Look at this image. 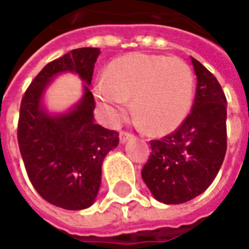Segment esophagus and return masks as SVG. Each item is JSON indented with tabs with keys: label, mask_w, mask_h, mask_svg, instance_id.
<instances>
[{
	"label": "esophagus",
	"mask_w": 249,
	"mask_h": 249,
	"mask_svg": "<svg viewBox=\"0 0 249 249\" xmlns=\"http://www.w3.org/2000/svg\"><path fill=\"white\" fill-rule=\"evenodd\" d=\"M132 138H133L132 133L125 132V131H121V132H120V142H121V143H125V142L129 141V139H132Z\"/></svg>",
	"instance_id": "34e87169"
}]
</instances>
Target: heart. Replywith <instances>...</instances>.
Listing matches in <instances>:
<instances>
[{
	"mask_svg": "<svg viewBox=\"0 0 249 249\" xmlns=\"http://www.w3.org/2000/svg\"><path fill=\"white\" fill-rule=\"evenodd\" d=\"M96 96L111 123L125 114L128 99L150 133L175 131L187 118L194 99V74L182 59L150 53H131L113 60Z\"/></svg>",
	"mask_w": 249,
	"mask_h": 249,
	"instance_id": "heart-1",
	"label": "heart"
}]
</instances>
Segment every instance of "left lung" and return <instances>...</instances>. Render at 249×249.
Wrapping results in <instances>:
<instances>
[{
    "mask_svg": "<svg viewBox=\"0 0 249 249\" xmlns=\"http://www.w3.org/2000/svg\"><path fill=\"white\" fill-rule=\"evenodd\" d=\"M197 88L190 114L175 132L151 141L142 178L156 200L190 201L208 189L226 154L227 100L215 75L192 57Z\"/></svg>",
    "mask_w": 249,
    "mask_h": 249,
    "instance_id": "left-lung-1",
    "label": "left lung"
}]
</instances>
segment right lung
Listing matches in <instances>:
<instances>
[{
    "label": "right lung",
    "instance_id": "add662e5",
    "mask_svg": "<svg viewBox=\"0 0 249 249\" xmlns=\"http://www.w3.org/2000/svg\"><path fill=\"white\" fill-rule=\"evenodd\" d=\"M99 48H78L48 63L31 81L20 103L18 142L31 184L63 210L90 207L98 196L102 164L118 146V132L95 124V99L89 90ZM73 71L87 82L84 96L63 115L42 107L47 84L57 73Z\"/></svg>",
    "mask_w": 249,
    "mask_h": 249
}]
</instances>
